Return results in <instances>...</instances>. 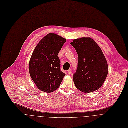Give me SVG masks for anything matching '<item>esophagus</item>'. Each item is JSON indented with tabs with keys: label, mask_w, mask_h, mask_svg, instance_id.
I'll return each instance as SVG.
<instances>
[{
	"label": "esophagus",
	"mask_w": 128,
	"mask_h": 128,
	"mask_svg": "<svg viewBox=\"0 0 128 128\" xmlns=\"http://www.w3.org/2000/svg\"><path fill=\"white\" fill-rule=\"evenodd\" d=\"M68 73L69 74H70L72 73V69H69L68 71Z\"/></svg>",
	"instance_id": "1"
}]
</instances>
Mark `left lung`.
Returning a JSON list of instances; mask_svg holds the SVG:
<instances>
[{
  "instance_id": "obj_1",
  "label": "left lung",
  "mask_w": 128,
  "mask_h": 128,
  "mask_svg": "<svg viewBox=\"0 0 128 128\" xmlns=\"http://www.w3.org/2000/svg\"><path fill=\"white\" fill-rule=\"evenodd\" d=\"M70 44L78 55V64L73 79L76 87L91 92L101 87L108 74L107 61L101 49L90 37L73 40Z\"/></svg>"
}]
</instances>
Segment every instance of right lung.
I'll return each instance as SVG.
<instances>
[{
	"instance_id": "obj_1",
	"label": "right lung",
	"mask_w": 128,
	"mask_h": 128,
	"mask_svg": "<svg viewBox=\"0 0 128 128\" xmlns=\"http://www.w3.org/2000/svg\"><path fill=\"white\" fill-rule=\"evenodd\" d=\"M66 41V39L50 33L35 48L29 62V72L40 90L48 92L56 90L66 75L60 70L58 56Z\"/></svg>"
}]
</instances>
